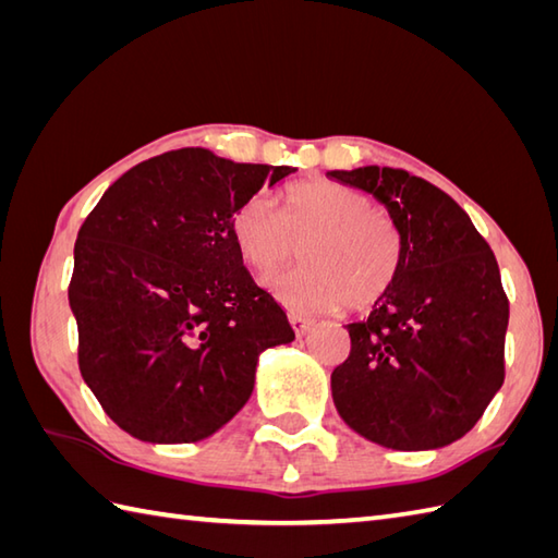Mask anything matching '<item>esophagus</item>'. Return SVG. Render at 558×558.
Instances as JSON below:
<instances>
[{"mask_svg": "<svg viewBox=\"0 0 558 558\" xmlns=\"http://www.w3.org/2000/svg\"><path fill=\"white\" fill-rule=\"evenodd\" d=\"M290 324L294 328V333L306 336V333H310V328L314 326V318L302 316V314H290Z\"/></svg>", "mask_w": 558, "mask_h": 558, "instance_id": "1", "label": "esophagus"}]
</instances>
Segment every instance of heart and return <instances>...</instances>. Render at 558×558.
<instances>
[{"label":"heart","instance_id":"1","mask_svg":"<svg viewBox=\"0 0 558 558\" xmlns=\"http://www.w3.org/2000/svg\"><path fill=\"white\" fill-rule=\"evenodd\" d=\"M230 234L236 254L258 272L302 256L306 264L268 280L270 292L294 312L345 306L366 312L396 286L405 234L374 198L330 180L290 184L282 216L264 196L234 210Z\"/></svg>","mask_w":558,"mask_h":558}]
</instances>
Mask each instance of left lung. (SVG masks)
I'll use <instances>...</instances> for the list:
<instances>
[{
	"label": "left lung",
	"instance_id": "1",
	"mask_svg": "<svg viewBox=\"0 0 558 558\" xmlns=\"http://www.w3.org/2000/svg\"><path fill=\"white\" fill-rule=\"evenodd\" d=\"M328 177L372 194L405 234L396 286L348 324L350 357L330 374L338 414L384 448L453 444L504 384L508 298L496 256L468 213L420 177L378 165Z\"/></svg>",
	"mask_w": 558,
	"mask_h": 558
}]
</instances>
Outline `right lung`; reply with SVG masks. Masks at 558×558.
Here are the masks:
<instances>
[{
    "label": "right lung",
    "instance_id": "obj_1",
    "mask_svg": "<svg viewBox=\"0 0 558 558\" xmlns=\"http://www.w3.org/2000/svg\"><path fill=\"white\" fill-rule=\"evenodd\" d=\"M292 172L170 150L124 172L81 225L69 286L78 369L126 434L208 438L246 405L258 354L294 340L230 234L234 210Z\"/></svg>",
    "mask_w": 558,
    "mask_h": 558
}]
</instances>
